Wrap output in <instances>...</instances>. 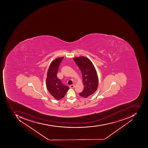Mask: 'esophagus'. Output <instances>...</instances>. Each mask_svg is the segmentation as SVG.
Returning <instances> with one entry per match:
<instances>
[{
	"label": "esophagus",
	"mask_w": 148,
	"mask_h": 148,
	"mask_svg": "<svg viewBox=\"0 0 148 148\" xmlns=\"http://www.w3.org/2000/svg\"><path fill=\"white\" fill-rule=\"evenodd\" d=\"M69 87L70 88H74L75 85L74 84H72V85H71Z\"/></svg>",
	"instance_id": "1"
}]
</instances>
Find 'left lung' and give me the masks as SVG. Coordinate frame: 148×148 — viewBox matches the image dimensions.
Returning <instances> with one entry per match:
<instances>
[{
	"label": "left lung",
	"mask_w": 148,
	"mask_h": 148,
	"mask_svg": "<svg viewBox=\"0 0 148 148\" xmlns=\"http://www.w3.org/2000/svg\"><path fill=\"white\" fill-rule=\"evenodd\" d=\"M82 73L84 88L79 93L80 97L87 98L97 91L98 86V77L97 71L89 59L84 56L73 59Z\"/></svg>",
	"instance_id": "1"
}]
</instances>
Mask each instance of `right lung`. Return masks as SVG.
I'll list each match as a JSON object with an SVG mask.
<instances>
[{"label": "right lung", "instance_id": "1", "mask_svg": "<svg viewBox=\"0 0 148 148\" xmlns=\"http://www.w3.org/2000/svg\"><path fill=\"white\" fill-rule=\"evenodd\" d=\"M64 57H59L52 61L47 72L46 86L51 95L56 100H59L64 97L69 88L64 85L57 76L59 66Z\"/></svg>", "mask_w": 148, "mask_h": 148}]
</instances>
